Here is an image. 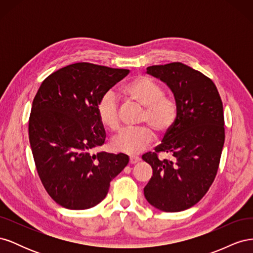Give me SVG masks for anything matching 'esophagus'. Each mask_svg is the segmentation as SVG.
<instances>
[{
  "label": "esophagus",
  "instance_id": "esophagus-1",
  "mask_svg": "<svg viewBox=\"0 0 253 253\" xmlns=\"http://www.w3.org/2000/svg\"><path fill=\"white\" fill-rule=\"evenodd\" d=\"M139 162H140V157H138V156H131V157H129V164H131V165H135V164L139 163Z\"/></svg>",
  "mask_w": 253,
  "mask_h": 253
}]
</instances>
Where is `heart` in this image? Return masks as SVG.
Returning <instances> with one entry per match:
<instances>
[{"mask_svg": "<svg viewBox=\"0 0 253 253\" xmlns=\"http://www.w3.org/2000/svg\"><path fill=\"white\" fill-rule=\"evenodd\" d=\"M125 94L143 106L141 122H145L159 134L169 131L177 117V105L174 99L164 96V89L158 83L145 76H136L124 88ZM97 115L101 124L111 131L119 127L118 97L108 90L97 105ZM154 139V133L149 126L126 128L114 137L111 147L129 155L138 154Z\"/></svg>", "mask_w": 253, "mask_h": 253, "instance_id": "1", "label": "heart"}]
</instances>
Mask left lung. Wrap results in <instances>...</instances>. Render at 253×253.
Here are the masks:
<instances>
[{"label":"left lung","instance_id":"1","mask_svg":"<svg viewBox=\"0 0 253 253\" xmlns=\"http://www.w3.org/2000/svg\"><path fill=\"white\" fill-rule=\"evenodd\" d=\"M173 93L177 117L155 152L142 155L153 169L143 193L164 212H179L200 202L218 169L225 142L223 102L211 79L186 64L173 62L147 68ZM166 151L173 161H160Z\"/></svg>","mask_w":253,"mask_h":253}]
</instances>
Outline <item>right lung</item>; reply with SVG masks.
Returning a JSON list of instances; mask_svg holds the SVG:
<instances>
[{"label":"right lung","mask_w":253,"mask_h":253,"mask_svg":"<svg viewBox=\"0 0 253 253\" xmlns=\"http://www.w3.org/2000/svg\"><path fill=\"white\" fill-rule=\"evenodd\" d=\"M128 70L80 62L52 73L38 89L29 117L30 148L45 190L71 210L93 208L128 164L126 154L99 152L105 140L97 115L101 97Z\"/></svg>","instance_id":"obj_1"}]
</instances>
